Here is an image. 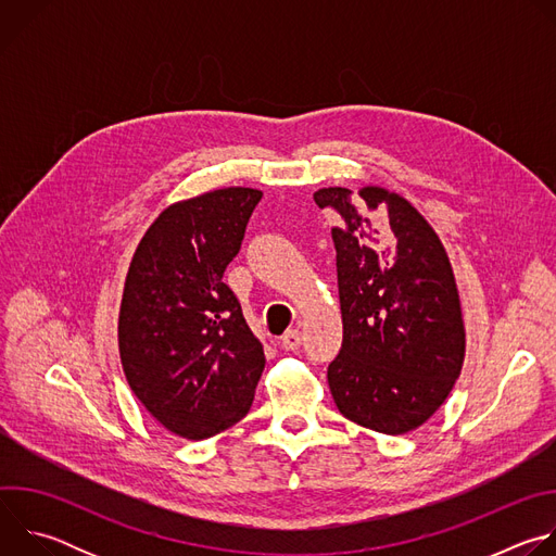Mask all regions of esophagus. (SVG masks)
<instances>
[{
	"mask_svg": "<svg viewBox=\"0 0 556 556\" xmlns=\"http://www.w3.org/2000/svg\"><path fill=\"white\" fill-rule=\"evenodd\" d=\"M301 345V332L299 330H288L283 337H281V348L288 350V352H294L299 350Z\"/></svg>",
	"mask_w": 556,
	"mask_h": 556,
	"instance_id": "34e87169",
	"label": "esophagus"
}]
</instances>
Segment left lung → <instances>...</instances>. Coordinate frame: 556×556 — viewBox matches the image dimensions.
<instances>
[{
    "instance_id": "obj_1",
    "label": "left lung",
    "mask_w": 556,
    "mask_h": 556,
    "mask_svg": "<svg viewBox=\"0 0 556 556\" xmlns=\"http://www.w3.org/2000/svg\"><path fill=\"white\" fill-rule=\"evenodd\" d=\"M314 202L343 217L332 228L343 316L332 399L365 429L414 431L446 401L466 352L446 251L418 208L382 187H328Z\"/></svg>"
}]
</instances>
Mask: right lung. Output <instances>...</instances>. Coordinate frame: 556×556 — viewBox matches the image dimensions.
Here are the masks:
<instances>
[{
  "mask_svg": "<svg viewBox=\"0 0 556 556\" xmlns=\"http://www.w3.org/2000/svg\"><path fill=\"white\" fill-rule=\"evenodd\" d=\"M262 191L228 187L165 208L125 279L118 350L142 407L172 433L206 440L240 422L266 365L222 281Z\"/></svg>",
  "mask_w": 556,
  "mask_h": 556,
  "instance_id": "obj_1",
  "label": "right lung"
}]
</instances>
